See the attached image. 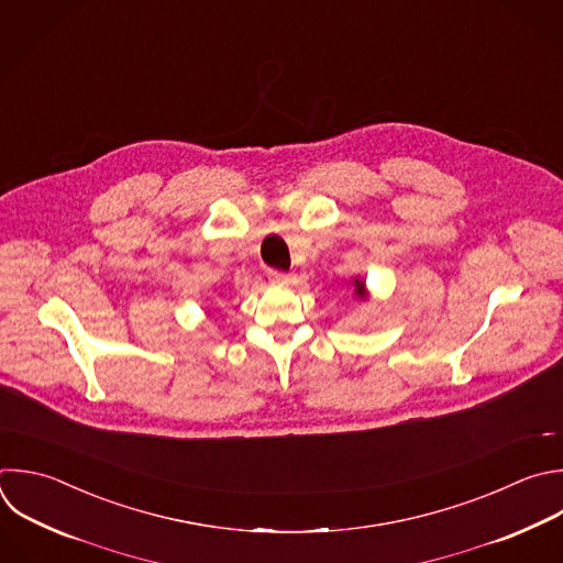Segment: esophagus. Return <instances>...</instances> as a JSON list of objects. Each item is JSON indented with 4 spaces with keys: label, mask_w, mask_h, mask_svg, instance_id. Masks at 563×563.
<instances>
[{
    "label": "esophagus",
    "mask_w": 563,
    "mask_h": 563,
    "mask_svg": "<svg viewBox=\"0 0 563 563\" xmlns=\"http://www.w3.org/2000/svg\"><path fill=\"white\" fill-rule=\"evenodd\" d=\"M267 276H269V280L272 283H276V285H287L289 283V274H285L283 269H267Z\"/></svg>",
    "instance_id": "1"
}]
</instances>
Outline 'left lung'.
<instances>
[{
  "mask_svg": "<svg viewBox=\"0 0 563 563\" xmlns=\"http://www.w3.org/2000/svg\"><path fill=\"white\" fill-rule=\"evenodd\" d=\"M364 294V285H362V280H355V296L360 298Z\"/></svg>",
  "mask_w": 563,
  "mask_h": 563,
  "instance_id": "1",
  "label": "left lung"
}]
</instances>
